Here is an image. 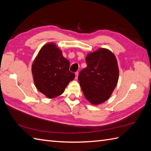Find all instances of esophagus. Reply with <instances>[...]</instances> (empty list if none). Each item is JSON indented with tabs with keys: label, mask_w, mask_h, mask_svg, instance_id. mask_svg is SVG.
<instances>
[{
	"label": "esophagus",
	"mask_w": 151,
	"mask_h": 151,
	"mask_svg": "<svg viewBox=\"0 0 151 151\" xmlns=\"http://www.w3.org/2000/svg\"><path fill=\"white\" fill-rule=\"evenodd\" d=\"M78 72H76L75 73V79H77L78 78Z\"/></svg>",
	"instance_id": "34e87169"
}]
</instances>
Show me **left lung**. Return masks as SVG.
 Wrapping results in <instances>:
<instances>
[{
  "label": "left lung",
  "instance_id": "1",
  "mask_svg": "<svg viewBox=\"0 0 151 151\" xmlns=\"http://www.w3.org/2000/svg\"><path fill=\"white\" fill-rule=\"evenodd\" d=\"M87 67L80 72L78 81L85 98L99 104L110 98L119 78L117 60L111 51L99 49L86 58Z\"/></svg>",
  "mask_w": 151,
  "mask_h": 151
}]
</instances>
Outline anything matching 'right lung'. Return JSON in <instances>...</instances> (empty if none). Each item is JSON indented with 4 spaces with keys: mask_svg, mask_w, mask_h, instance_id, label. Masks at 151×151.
Wrapping results in <instances>:
<instances>
[{
    "mask_svg": "<svg viewBox=\"0 0 151 151\" xmlns=\"http://www.w3.org/2000/svg\"><path fill=\"white\" fill-rule=\"evenodd\" d=\"M70 63L53 43L41 48L32 67L34 84L41 93L49 99L63 93L75 77L69 71Z\"/></svg>",
    "mask_w": 151,
    "mask_h": 151,
    "instance_id": "right-lung-1",
    "label": "right lung"
}]
</instances>
